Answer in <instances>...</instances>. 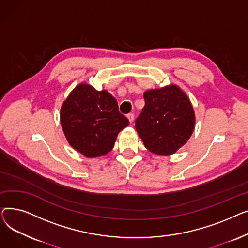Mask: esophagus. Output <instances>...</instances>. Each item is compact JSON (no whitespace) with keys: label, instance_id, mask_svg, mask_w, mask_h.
<instances>
[{"label":"esophagus","instance_id":"obj_1","mask_svg":"<svg viewBox=\"0 0 248 248\" xmlns=\"http://www.w3.org/2000/svg\"><path fill=\"white\" fill-rule=\"evenodd\" d=\"M126 117H127L128 122L132 124V123H133V121H134V114H133V113H128V114L126 115Z\"/></svg>","mask_w":248,"mask_h":248}]
</instances>
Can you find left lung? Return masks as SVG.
<instances>
[{"mask_svg":"<svg viewBox=\"0 0 248 248\" xmlns=\"http://www.w3.org/2000/svg\"><path fill=\"white\" fill-rule=\"evenodd\" d=\"M145 107L136 121V129L153 154L170 155L183 147L195 128L192 103L178 85L171 83L144 93Z\"/></svg>","mask_w":248,"mask_h":248,"instance_id":"obj_1","label":"left lung"}]
</instances>
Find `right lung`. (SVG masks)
<instances>
[{
	"mask_svg": "<svg viewBox=\"0 0 248 248\" xmlns=\"http://www.w3.org/2000/svg\"><path fill=\"white\" fill-rule=\"evenodd\" d=\"M60 124L69 145L93 159L108 154L117 135L129 123L108 90L98 91L81 82L63 101Z\"/></svg>",
	"mask_w": 248,
	"mask_h": 248,
	"instance_id": "1",
	"label": "right lung"
}]
</instances>
